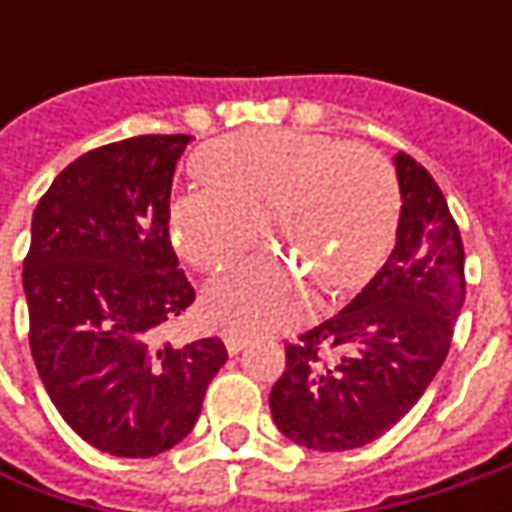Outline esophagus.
<instances>
[{"mask_svg":"<svg viewBox=\"0 0 512 512\" xmlns=\"http://www.w3.org/2000/svg\"><path fill=\"white\" fill-rule=\"evenodd\" d=\"M222 339H225L227 353H239V350L247 347V342H250L245 333H236V330H225V333H222Z\"/></svg>","mask_w":512,"mask_h":512,"instance_id":"esophagus-1","label":"esophagus"}]
</instances>
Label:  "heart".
I'll use <instances>...</instances> for the list:
<instances>
[{
  "instance_id": "1",
  "label": "heart",
  "mask_w": 512,
  "mask_h": 512,
  "mask_svg": "<svg viewBox=\"0 0 512 512\" xmlns=\"http://www.w3.org/2000/svg\"><path fill=\"white\" fill-rule=\"evenodd\" d=\"M205 187L182 193L170 227L190 265L222 267L259 239V222L325 290L362 282L396 222V179L379 150L305 130H242L199 156ZM310 287L282 256H256L205 290L210 322L236 333L290 325Z\"/></svg>"
}]
</instances>
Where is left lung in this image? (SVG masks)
Wrapping results in <instances>:
<instances>
[{
	"label": "left lung",
	"instance_id": "left-lung-1",
	"mask_svg": "<svg viewBox=\"0 0 512 512\" xmlns=\"http://www.w3.org/2000/svg\"><path fill=\"white\" fill-rule=\"evenodd\" d=\"M396 247L362 293L285 344L270 413L290 442L339 453L376 442L422 399L464 305V247L444 193L396 153Z\"/></svg>",
	"mask_w": 512,
	"mask_h": 512
}]
</instances>
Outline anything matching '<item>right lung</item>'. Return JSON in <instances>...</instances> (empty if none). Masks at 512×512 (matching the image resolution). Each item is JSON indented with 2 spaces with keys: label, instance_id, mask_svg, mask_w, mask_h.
Masks as SVG:
<instances>
[{
  "label": "right lung",
  "instance_id": "right-lung-1",
  "mask_svg": "<svg viewBox=\"0 0 512 512\" xmlns=\"http://www.w3.org/2000/svg\"><path fill=\"white\" fill-rule=\"evenodd\" d=\"M187 142L150 133L88 150L33 210L22 270L30 356L76 436L122 459L182 442L227 359L222 339H159L196 299L170 245V185Z\"/></svg>",
  "mask_w": 512,
  "mask_h": 512
}]
</instances>
